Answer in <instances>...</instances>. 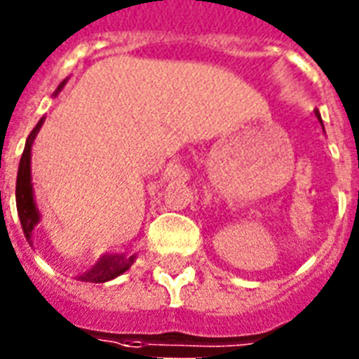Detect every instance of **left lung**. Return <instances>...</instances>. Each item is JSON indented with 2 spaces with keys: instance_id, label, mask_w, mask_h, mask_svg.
Masks as SVG:
<instances>
[{
  "instance_id": "8db88e82",
  "label": "left lung",
  "mask_w": 359,
  "mask_h": 359,
  "mask_svg": "<svg viewBox=\"0 0 359 359\" xmlns=\"http://www.w3.org/2000/svg\"><path fill=\"white\" fill-rule=\"evenodd\" d=\"M315 114H317V118H320V116H319V111H315Z\"/></svg>"
}]
</instances>
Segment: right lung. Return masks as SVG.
<instances>
[{
  "instance_id": "obj_1",
  "label": "right lung",
  "mask_w": 359,
  "mask_h": 359,
  "mask_svg": "<svg viewBox=\"0 0 359 359\" xmlns=\"http://www.w3.org/2000/svg\"><path fill=\"white\" fill-rule=\"evenodd\" d=\"M62 85H65V81L59 85L57 93L61 90ZM42 122H44V118L34 126V130L31 131L29 137H27L24 154H22V159H20L18 177H16V209H18L22 229H24L25 237H27L29 243L31 233H33L34 226H36V222H39L40 219L39 211H36V205H34L33 202V187H31V144H33L34 137L39 133ZM131 263H133V257L126 259L124 256H103L87 274H83L81 280H88V282L96 283L109 282V280H113V278L120 276L122 272L128 271Z\"/></svg>"
}]
</instances>
